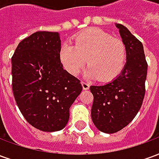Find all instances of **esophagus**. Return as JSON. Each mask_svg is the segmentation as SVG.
<instances>
[{
  "label": "esophagus",
  "instance_id": "esophagus-1",
  "mask_svg": "<svg viewBox=\"0 0 159 159\" xmlns=\"http://www.w3.org/2000/svg\"><path fill=\"white\" fill-rule=\"evenodd\" d=\"M82 86H83V90H88L89 89V84L87 83H84V82H82Z\"/></svg>",
  "mask_w": 159,
  "mask_h": 159
}]
</instances>
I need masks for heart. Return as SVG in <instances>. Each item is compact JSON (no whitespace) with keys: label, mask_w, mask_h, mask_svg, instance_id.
Masks as SVG:
<instances>
[{"label":"heart","mask_w":159,"mask_h":159,"mask_svg":"<svg viewBox=\"0 0 159 159\" xmlns=\"http://www.w3.org/2000/svg\"><path fill=\"white\" fill-rule=\"evenodd\" d=\"M64 68L72 76H77L88 63L85 76L101 82L114 79L119 75L126 61V48L121 40L108 33L90 28L74 36V45L66 42L59 50Z\"/></svg>","instance_id":"obj_1"}]
</instances>
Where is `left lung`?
I'll use <instances>...</instances> for the list:
<instances>
[{
	"label": "left lung",
	"mask_w": 159,
	"mask_h": 159,
	"mask_svg": "<svg viewBox=\"0 0 159 159\" xmlns=\"http://www.w3.org/2000/svg\"><path fill=\"white\" fill-rule=\"evenodd\" d=\"M126 48V63L110 83L91 86L93 95L91 117L101 132L119 131L136 116L145 96L147 63L142 43L125 26L116 24Z\"/></svg>",
	"instance_id": "obj_1"
}]
</instances>
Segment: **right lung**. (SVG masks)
<instances>
[{
    "mask_svg": "<svg viewBox=\"0 0 159 159\" xmlns=\"http://www.w3.org/2000/svg\"><path fill=\"white\" fill-rule=\"evenodd\" d=\"M58 32L37 31L19 42L12 57V92L26 121L45 132L63 129L83 87L63 68Z\"/></svg>",
    "mask_w": 159,
    "mask_h": 159,
    "instance_id": "right-lung-1",
    "label": "right lung"
}]
</instances>
